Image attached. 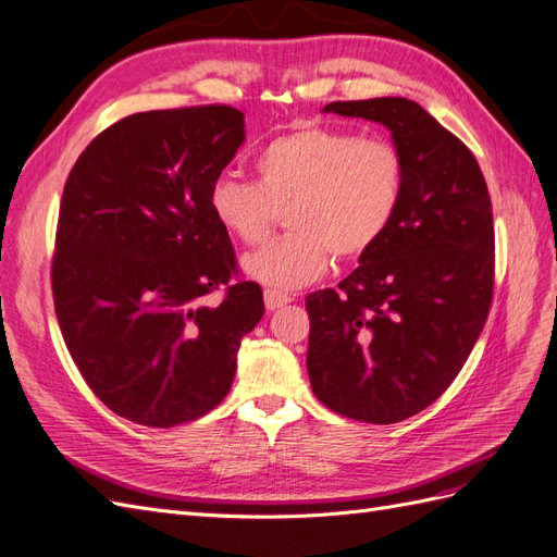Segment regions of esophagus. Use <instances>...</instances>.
I'll return each instance as SVG.
<instances>
[{"label": "esophagus", "instance_id": "34e87169", "mask_svg": "<svg viewBox=\"0 0 557 557\" xmlns=\"http://www.w3.org/2000/svg\"><path fill=\"white\" fill-rule=\"evenodd\" d=\"M288 301H293V297H290V295L278 293V290H272V288H267V290H264V307H267L269 311L281 309L283 305H288Z\"/></svg>", "mask_w": 557, "mask_h": 557}]
</instances>
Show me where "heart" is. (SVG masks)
<instances>
[{
  "label": "heart",
  "instance_id": "obj_1",
  "mask_svg": "<svg viewBox=\"0 0 557 557\" xmlns=\"http://www.w3.org/2000/svg\"><path fill=\"white\" fill-rule=\"evenodd\" d=\"M256 181L223 174L209 209L230 237L260 246L285 211L290 232L244 258V272L274 290L323 276L334 256L352 262L372 252L401 209L407 162L387 139L327 125H297L256 156Z\"/></svg>",
  "mask_w": 557,
  "mask_h": 557
}]
</instances>
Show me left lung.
I'll return each mask as SVG.
<instances>
[{"label": "left lung", "instance_id": "left-lung-1", "mask_svg": "<svg viewBox=\"0 0 557 557\" xmlns=\"http://www.w3.org/2000/svg\"><path fill=\"white\" fill-rule=\"evenodd\" d=\"M385 125L407 162L401 209L339 288L307 297L313 395L391 425L442 397L485 325L495 285L493 205L474 153L411 99L332 102Z\"/></svg>", "mask_w": 557, "mask_h": 557}]
</instances>
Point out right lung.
<instances>
[{"label":"right lung","instance_id":"right-lung-1","mask_svg":"<svg viewBox=\"0 0 557 557\" xmlns=\"http://www.w3.org/2000/svg\"><path fill=\"white\" fill-rule=\"evenodd\" d=\"M227 104L134 113L78 156L64 183L50 269L55 315L107 407L174 428L230 393L244 334L264 313L239 274L209 188L244 144ZM226 285L218 306L207 294Z\"/></svg>","mask_w":557,"mask_h":557}]
</instances>
